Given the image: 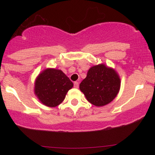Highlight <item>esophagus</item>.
<instances>
[{"label": "esophagus", "instance_id": "obj_1", "mask_svg": "<svg viewBox=\"0 0 155 155\" xmlns=\"http://www.w3.org/2000/svg\"><path fill=\"white\" fill-rule=\"evenodd\" d=\"M79 84L78 81H75V82L74 83V86L75 88H79Z\"/></svg>", "mask_w": 155, "mask_h": 155}]
</instances>
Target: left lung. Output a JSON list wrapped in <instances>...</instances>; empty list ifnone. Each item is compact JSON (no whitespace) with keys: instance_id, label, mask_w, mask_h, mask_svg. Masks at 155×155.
Listing matches in <instances>:
<instances>
[{"instance_id":"8db88e82","label":"left lung","mask_w":155,"mask_h":155,"mask_svg":"<svg viewBox=\"0 0 155 155\" xmlns=\"http://www.w3.org/2000/svg\"><path fill=\"white\" fill-rule=\"evenodd\" d=\"M120 79L116 71L104 64L89 69L79 89L90 104L103 106L111 103L120 91Z\"/></svg>"}]
</instances>
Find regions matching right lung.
<instances>
[{"label":"right lung","instance_id":"obj_1","mask_svg":"<svg viewBox=\"0 0 155 155\" xmlns=\"http://www.w3.org/2000/svg\"><path fill=\"white\" fill-rule=\"evenodd\" d=\"M74 84L61 70L47 68L39 74L35 81V95L44 105L55 107L65 99Z\"/></svg>","mask_w":155,"mask_h":155}]
</instances>
